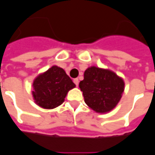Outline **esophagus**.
Listing matches in <instances>:
<instances>
[{
  "instance_id": "34e87169",
  "label": "esophagus",
  "mask_w": 155,
  "mask_h": 155,
  "mask_svg": "<svg viewBox=\"0 0 155 155\" xmlns=\"http://www.w3.org/2000/svg\"><path fill=\"white\" fill-rule=\"evenodd\" d=\"M73 83H75L76 86L77 87L78 86V83H79V80H78V78H75V79H73Z\"/></svg>"
}]
</instances>
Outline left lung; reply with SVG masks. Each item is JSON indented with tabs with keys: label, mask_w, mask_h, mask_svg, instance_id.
<instances>
[{
	"label": "left lung",
	"mask_w": 155,
	"mask_h": 155,
	"mask_svg": "<svg viewBox=\"0 0 155 155\" xmlns=\"http://www.w3.org/2000/svg\"><path fill=\"white\" fill-rule=\"evenodd\" d=\"M86 104L97 113L104 114L116 107L124 90V82L115 72L91 67L79 83Z\"/></svg>",
	"instance_id": "left-lung-1"
}]
</instances>
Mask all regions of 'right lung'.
<instances>
[{
    "mask_svg": "<svg viewBox=\"0 0 155 155\" xmlns=\"http://www.w3.org/2000/svg\"><path fill=\"white\" fill-rule=\"evenodd\" d=\"M32 86L35 103L43 108L51 109L61 105L69 90L76 85L63 69L52 66L47 72L37 76Z\"/></svg>",
    "mask_w": 155,
    "mask_h": 155,
    "instance_id": "1",
    "label": "right lung"
}]
</instances>
